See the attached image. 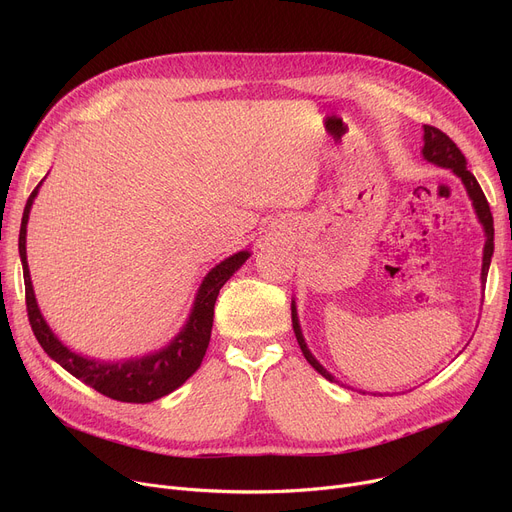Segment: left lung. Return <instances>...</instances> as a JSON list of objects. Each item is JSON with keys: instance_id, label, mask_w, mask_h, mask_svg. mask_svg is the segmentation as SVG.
<instances>
[{"instance_id": "left-lung-1", "label": "left lung", "mask_w": 512, "mask_h": 512, "mask_svg": "<svg viewBox=\"0 0 512 512\" xmlns=\"http://www.w3.org/2000/svg\"><path fill=\"white\" fill-rule=\"evenodd\" d=\"M423 157L427 161H432V164L436 166H442V168H450L456 176H459L467 188V193L473 201V207L477 211V218L479 222L483 224V230H486V247H483V267H481V284H486V278H488V270H490V261H492V253H494V218H492V211H490V205H488V199L486 195H483L479 182L475 180V176L467 170V159L463 155V151L456 147V143L448 137L446 132H442L440 128L436 126H429L425 124L423 126ZM292 330H294V336H297V342L301 346V351L305 355V359L309 361V365L324 375L326 380L330 382H336L334 375L328 373L324 367H321L315 357L309 353V348L305 344V338L301 334V326H299V317H297V309H294V303H292Z\"/></svg>"}]
</instances>
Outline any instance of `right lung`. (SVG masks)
<instances>
[{
	"label": "right lung",
	"mask_w": 512,
	"mask_h": 512,
	"mask_svg": "<svg viewBox=\"0 0 512 512\" xmlns=\"http://www.w3.org/2000/svg\"><path fill=\"white\" fill-rule=\"evenodd\" d=\"M39 186L41 182L35 186V191L31 193L29 201H26L22 213L18 251L24 274L26 313H29L31 328L35 332V338L43 346V351L53 361L60 363L68 373H72L76 380L85 382L87 386L95 388L107 398H114L120 402H151L174 392L199 369L211 338L215 299H218L220 288L230 280V276L249 259V251H240L228 257L220 265H215L205 276L195 299L193 313L188 317L184 330L166 348H161L159 353L147 355L143 359H130L124 363H101L85 359L68 351V348L53 336L35 301V292L29 276V263H26V222H29L31 205L37 197Z\"/></svg>",
	"instance_id": "obj_1"
}]
</instances>
